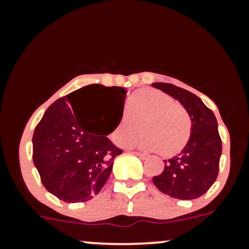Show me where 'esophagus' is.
<instances>
[{
	"instance_id": "34e87169",
	"label": "esophagus",
	"mask_w": 249,
	"mask_h": 249,
	"mask_svg": "<svg viewBox=\"0 0 249 249\" xmlns=\"http://www.w3.org/2000/svg\"><path fill=\"white\" fill-rule=\"evenodd\" d=\"M134 154H136V156L137 157H139V158H141V159H146V154H144V153H141V152H137V151H134V152H133Z\"/></svg>"
}]
</instances>
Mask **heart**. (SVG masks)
<instances>
[{
  "label": "heart",
  "mask_w": 249,
  "mask_h": 249,
  "mask_svg": "<svg viewBox=\"0 0 249 249\" xmlns=\"http://www.w3.org/2000/svg\"><path fill=\"white\" fill-rule=\"evenodd\" d=\"M128 113L130 115L124 113L121 117L111 133L117 145H127L141 127L144 136L128 145L142 150H158L164 157L181 152L190 141L192 123L186 108L161 91L154 89L137 91L131 98Z\"/></svg>",
  "instance_id": "obj_1"
}]
</instances>
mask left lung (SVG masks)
<instances>
[{
	"label": "left lung",
	"instance_id": "left-lung-1",
	"mask_svg": "<svg viewBox=\"0 0 249 249\" xmlns=\"http://www.w3.org/2000/svg\"><path fill=\"white\" fill-rule=\"evenodd\" d=\"M152 87L177 99L192 122L187 145L176 157L164 160V171L153 177V184L172 198H199L210 190L219 172L222 145L215 116L198 96L185 89L168 83H153Z\"/></svg>",
	"mask_w": 249,
	"mask_h": 249
}]
</instances>
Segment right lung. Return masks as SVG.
I'll return each mask as SVG.
<instances>
[{
	"label": "right lung",
	"instance_id": "add662e5",
	"mask_svg": "<svg viewBox=\"0 0 249 249\" xmlns=\"http://www.w3.org/2000/svg\"><path fill=\"white\" fill-rule=\"evenodd\" d=\"M107 95L120 103L113 127L101 130L106 117L102 105L90 113L82 107L88 94ZM125 89L88 85L57 99L48 107L33 137L34 165L42 184L51 194L65 202H83L101 192L123 153L111 142L112 132L123 116Z\"/></svg>",
	"mask_w": 249,
	"mask_h": 249
}]
</instances>
